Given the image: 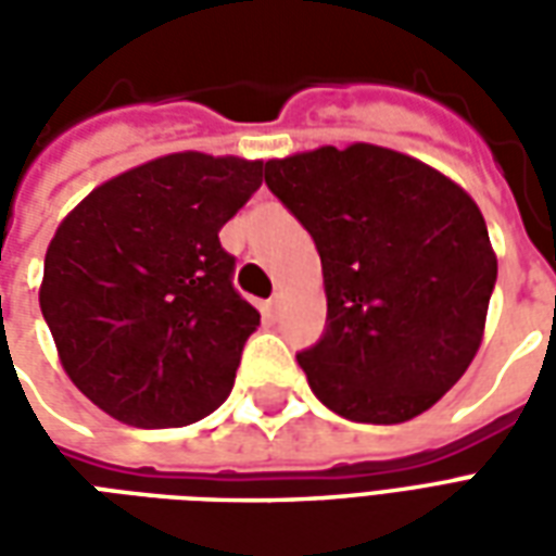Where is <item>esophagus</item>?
I'll return each instance as SVG.
<instances>
[{"label": "esophagus", "mask_w": 556, "mask_h": 556, "mask_svg": "<svg viewBox=\"0 0 556 556\" xmlns=\"http://www.w3.org/2000/svg\"><path fill=\"white\" fill-rule=\"evenodd\" d=\"M279 303H282V298H279V294H274V298H270V301H267V313L274 315L279 309Z\"/></svg>", "instance_id": "obj_1"}]
</instances>
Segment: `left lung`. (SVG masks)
<instances>
[{
    "label": "left lung",
    "instance_id": "left-lung-1",
    "mask_svg": "<svg viewBox=\"0 0 556 556\" xmlns=\"http://www.w3.org/2000/svg\"><path fill=\"white\" fill-rule=\"evenodd\" d=\"M265 184L321 255L325 337L298 354L318 402L375 426L429 410L477 357L497 279L477 202L369 142L267 160Z\"/></svg>",
    "mask_w": 556,
    "mask_h": 556
}]
</instances>
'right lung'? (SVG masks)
Listing matches in <instances>:
<instances>
[{
  "label": "right lung",
  "instance_id": "1",
  "mask_svg": "<svg viewBox=\"0 0 556 556\" xmlns=\"http://www.w3.org/2000/svg\"><path fill=\"white\" fill-rule=\"evenodd\" d=\"M262 160L178 151L94 187L47 247L41 313L67 378L110 417L178 429L217 410L258 309L231 286L219 229Z\"/></svg>",
  "mask_w": 556,
  "mask_h": 556
}]
</instances>
